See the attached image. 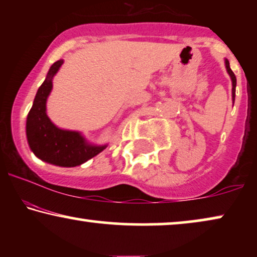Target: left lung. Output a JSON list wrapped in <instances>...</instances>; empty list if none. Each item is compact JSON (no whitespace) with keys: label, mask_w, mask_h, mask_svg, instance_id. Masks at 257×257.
Segmentation results:
<instances>
[{"label":"left lung","mask_w":257,"mask_h":257,"mask_svg":"<svg viewBox=\"0 0 257 257\" xmlns=\"http://www.w3.org/2000/svg\"><path fill=\"white\" fill-rule=\"evenodd\" d=\"M224 63H226L227 72H228V75L230 76L231 84H233V89H231V94H233V101H234V100H235V87H236V77H235L234 72L231 71V69H230V66H229V62H228V59H224Z\"/></svg>","instance_id":"left-lung-1"}]
</instances>
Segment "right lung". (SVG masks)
Instances as JSON below:
<instances>
[{"mask_svg":"<svg viewBox=\"0 0 257 257\" xmlns=\"http://www.w3.org/2000/svg\"><path fill=\"white\" fill-rule=\"evenodd\" d=\"M62 64L63 59H59L51 65L37 91L27 118V139L30 150L41 160L56 166L75 167L96 157L106 149V145H91L79 132L57 127L47 115V99L52 89V78Z\"/></svg>","mask_w":257,"mask_h":257,"instance_id":"right-lung-1","label":"right lung"}]
</instances>
